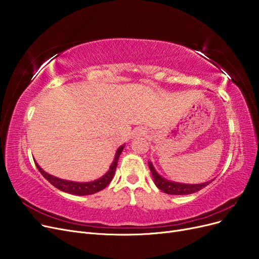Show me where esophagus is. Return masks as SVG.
<instances>
[{"label": "esophagus", "instance_id": "esophagus-1", "mask_svg": "<svg viewBox=\"0 0 259 259\" xmlns=\"http://www.w3.org/2000/svg\"><path fill=\"white\" fill-rule=\"evenodd\" d=\"M146 134V131H145V128H143V127H138V128H136L135 131H134V136H143V135H145Z\"/></svg>", "mask_w": 259, "mask_h": 259}]
</instances>
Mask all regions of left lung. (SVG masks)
<instances>
[{"label":"left lung","instance_id":"8db88e82","mask_svg":"<svg viewBox=\"0 0 259 259\" xmlns=\"http://www.w3.org/2000/svg\"><path fill=\"white\" fill-rule=\"evenodd\" d=\"M148 165H149V168H150L155 186L158 187L160 190H162L163 192H165L167 194H174V195L191 194V193L200 191L201 189H203V188L206 187L209 183H211V182H206V183L197 184V185H188V184L170 182V180L163 178L161 175L158 174V171L154 169L151 162H149Z\"/></svg>","mask_w":259,"mask_h":259}]
</instances>
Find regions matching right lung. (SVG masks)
<instances>
[{
    "instance_id": "obj_1",
    "label": "right lung",
    "mask_w": 259,
    "mask_h": 259,
    "mask_svg": "<svg viewBox=\"0 0 259 259\" xmlns=\"http://www.w3.org/2000/svg\"><path fill=\"white\" fill-rule=\"evenodd\" d=\"M125 145L119 147V149L116 150L114 160L112 162V164L110 165V168L107 171V173L103 176L98 178L97 180H94V182H90V183H76V182H70V180H65L61 178H57L53 175H50L44 171L38 164L35 162V165L37 167V169L40 170V173L43 175V177L48 180L49 183H51L54 187H56L57 189L70 193V194H75V195H89V194H94L100 190L105 189V188L110 184V182L112 180L115 169L117 166V161H119L120 154L123 151V148Z\"/></svg>"
}]
</instances>
